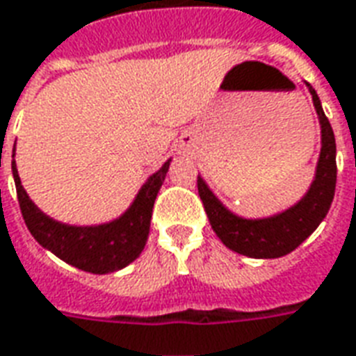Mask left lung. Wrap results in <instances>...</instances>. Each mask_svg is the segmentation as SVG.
Listing matches in <instances>:
<instances>
[{
	"label": "left lung",
	"instance_id": "1",
	"mask_svg": "<svg viewBox=\"0 0 356 356\" xmlns=\"http://www.w3.org/2000/svg\"><path fill=\"white\" fill-rule=\"evenodd\" d=\"M313 105L321 120V134H323V147L318 156L317 173L312 188L307 191L298 204L268 218H241L226 209L213 192L207 188L204 179L198 177V194L204 204V209L209 217L213 232L218 239L232 249V251L251 257V259H279L294 251L304 239L312 236L321 220L326 217L330 209L336 191V139H334L332 126L328 122L317 92L313 90Z\"/></svg>",
	"mask_w": 356,
	"mask_h": 356
}]
</instances>
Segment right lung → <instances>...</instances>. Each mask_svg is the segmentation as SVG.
Segmentation results:
<instances>
[{
	"instance_id": "right-lung-1",
	"label": "right lung",
	"mask_w": 356,
	"mask_h": 356,
	"mask_svg": "<svg viewBox=\"0 0 356 356\" xmlns=\"http://www.w3.org/2000/svg\"><path fill=\"white\" fill-rule=\"evenodd\" d=\"M170 160L139 191L130 209L117 220L99 226L62 225L39 211L20 185L17 164L13 160V177L24 222L39 245L54 252L58 259L83 272L109 273L122 270L138 259L147 243L151 228L152 205L164 183Z\"/></svg>"
}]
</instances>
